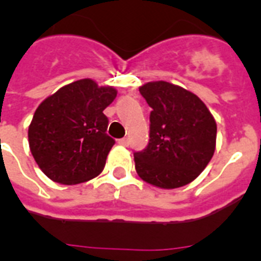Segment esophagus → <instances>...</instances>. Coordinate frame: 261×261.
I'll list each match as a JSON object with an SVG mask.
<instances>
[{"mask_svg":"<svg viewBox=\"0 0 261 261\" xmlns=\"http://www.w3.org/2000/svg\"><path fill=\"white\" fill-rule=\"evenodd\" d=\"M117 142H119L120 145H123V146H128V145H129V140H128V138H121V140H119V141H117Z\"/></svg>","mask_w":261,"mask_h":261,"instance_id":"1","label":"esophagus"}]
</instances>
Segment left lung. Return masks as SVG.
Instances as JSON below:
<instances>
[{
	"label": "left lung",
	"mask_w": 261,
	"mask_h": 261,
	"mask_svg": "<svg viewBox=\"0 0 261 261\" xmlns=\"http://www.w3.org/2000/svg\"><path fill=\"white\" fill-rule=\"evenodd\" d=\"M140 93L153 111L149 145L135 153L138 176L163 190L190 184L216 150L213 115L196 94L166 81L147 82Z\"/></svg>",
	"instance_id": "obj_1"
}]
</instances>
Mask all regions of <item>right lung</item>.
<instances>
[{
  "label": "right lung",
  "mask_w": 261,
  "mask_h": 261,
  "mask_svg": "<svg viewBox=\"0 0 261 261\" xmlns=\"http://www.w3.org/2000/svg\"><path fill=\"white\" fill-rule=\"evenodd\" d=\"M117 90L84 78L62 86L36 108L29 145L39 168L50 180L73 186L103 171L114 138L107 136L103 111Z\"/></svg>",
  "instance_id": "1"
}]
</instances>
